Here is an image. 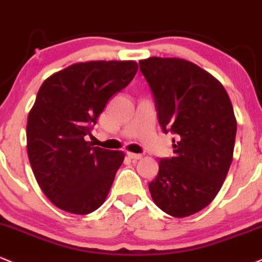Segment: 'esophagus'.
I'll use <instances>...</instances> for the list:
<instances>
[{
  "label": "esophagus",
  "instance_id": "34e87169",
  "mask_svg": "<svg viewBox=\"0 0 262 262\" xmlns=\"http://www.w3.org/2000/svg\"><path fill=\"white\" fill-rule=\"evenodd\" d=\"M127 156L128 158L132 159V161H138V159L142 158V156L141 155H137V153H132V152H127Z\"/></svg>",
  "mask_w": 262,
  "mask_h": 262
}]
</instances>
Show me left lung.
I'll return each instance as SVG.
<instances>
[{
	"label": "left lung",
	"mask_w": 262,
	"mask_h": 262,
	"mask_svg": "<svg viewBox=\"0 0 262 262\" xmlns=\"http://www.w3.org/2000/svg\"><path fill=\"white\" fill-rule=\"evenodd\" d=\"M138 63L155 97L159 125L175 134L174 157L159 161L150 196L170 216H191L213 201L232 164V101L222 83L184 58L148 57Z\"/></svg>",
	"instance_id": "obj_1"
}]
</instances>
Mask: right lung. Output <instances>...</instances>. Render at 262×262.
Here are the masks:
<instances>
[{"instance_id":"add662e5","label":"right lung","mask_w":262,"mask_h":262,"mask_svg":"<svg viewBox=\"0 0 262 262\" xmlns=\"http://www.w3.org/2000/svg\"><path fill=\"white\" fill-rule=\"evenodd\" d=\"M135 61H87L55 72L40 87L27 121L34 177L61 210L88 214L105 201L125 155L85 136L114 94L134 79Z\"/></svg>"}]
</instances>
